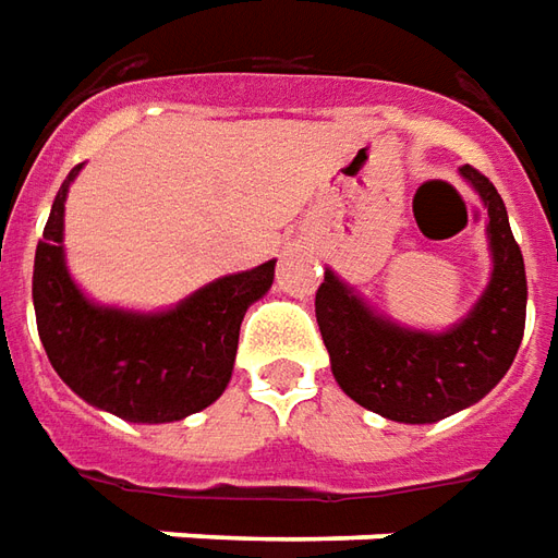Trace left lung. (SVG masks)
I'll return each instance as SVG.
<instances>
[{"label": "left lung", "mask_w": 558, "mask_h": 558, "mask_svg": "<svg viewBox=\"0 0 558 558\" xmlns=\"http://www.w3.org/2000/svg\"><path fill=\"white\" fill-rule=\"evenodd\" d=\"M462 175L489 206L495 270L486 294L459 328L416 333L374 316L349 288L325 272L316 318L340 389L379 416L410 425L437 422L489 395L510 371L525 330V264L495 184L464 163Z\"/></svg>", "instance_id": "8db88e82"}]
</instances>
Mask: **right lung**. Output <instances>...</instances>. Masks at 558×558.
<instances>
[{"label": "right lung", "mask_w": 558, "mask_h": 558, "mask_svg": "<svg viewBox=\"0 0 558 558\" xmlns=\"http://www.w3.org/2000/svg\"><path fill=\"white\" fill-rule=\"evenodd\" d=\"M57 191L36 245L33 303L48 361L78 398L126 422H175L228 389L248 303L272 286V260L199 288L182 306L136 316L81 298L63 264V203Z\"/></svg>", "instance_id": "right-lung-1"}]
</instances>
